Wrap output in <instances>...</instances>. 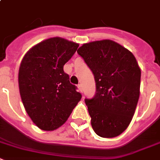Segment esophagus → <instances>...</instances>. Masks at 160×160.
<instances>
[{
	"instance_id": "34e87169",
	"label": "esophagus",
	"mask_w": 160,
	"mask_h": 160,
	"mask_svg": "<svg viewBox=\"0 0 160 160\" xmlns=\"http://www.w3.org/2000/svg\"><path fill=\"white\" fill-rule=\"evenodd\" d=\"M78 91L80 92H82V84H78Z\"/></svg>"
}]
</instances>
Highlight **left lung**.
Listing matches in <instances>:
<instances>
[{
	"label": "left lung",
	"instance_id": "obj_1",
	"mask_svg": "<svg viewBox=\"0 0 160 160\" xmlns=\"http://www.w3.org/2000/svg\"><path fill=\"white\" fill-rule=\"evenodd\" d=\"M78 54L92 70L96 94L85 99L92 128L105 138L128 127L140 96L141 69L132 52L110 40L83 44Z\"/></svg>",
	"mask_w": 160,
	"mask_h": 160
}]
</instances>
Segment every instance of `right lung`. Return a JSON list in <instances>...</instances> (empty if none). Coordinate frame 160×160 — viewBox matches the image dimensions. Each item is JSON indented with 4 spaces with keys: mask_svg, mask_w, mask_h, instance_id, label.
<instances>
[{
    "mask_svg": "<svg viewBox=\"0 0 160 160\" xmlns=\"http://www.w3.org/2000/svg\"><path fill=\"white\" fill-rule=\"evenodd\" d=\"M78 46L64 38H50L30 49L21 62V99L28 116L42 130H55L64 124L81 100L77 87L64 71Z\"/></svg>",
    "mask_w": 160,
    "mask_h": 160,
    "instance_id": "obj_1",
    "label": "right lung"
}]
</instances>
